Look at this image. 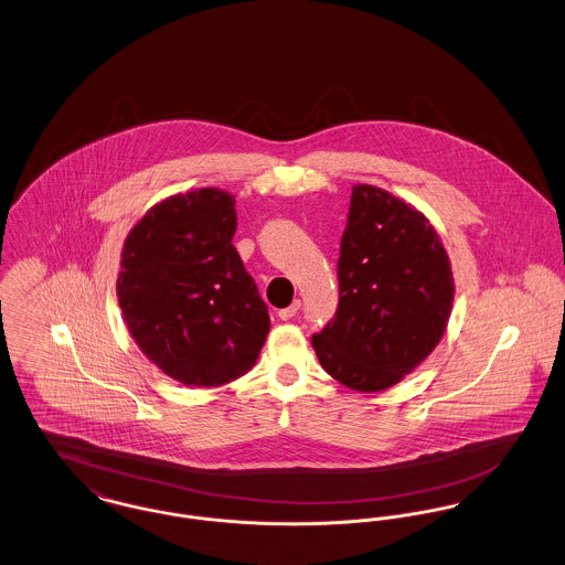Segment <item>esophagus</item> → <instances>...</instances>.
<instances>
[{
    "label": "esophagus",
    "instance_id": "obj_1",
    "mask_svg": "<svg viewBox=\"0 0 565 565\" xmlns=\"http://www.w3.org/2000/svg\"><path fill=\"white\" fill-rule=\"evenodd\" d=\"M298 309H300V300H295L290 307L279 309V311H277V318H279V320H284V322H286V320H292L296 313H298Z\"/></svg>",
    "mask_w": 565,
    "mask_h": 565
}]
</instances>
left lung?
<instances>
[{
    "label": "left lung",
    "instance_id": "1",
    "mask_svg": "<svg viewBox=\"0 0 565 565\" xmlns=\"http://www.w3.org/2000/svg\"><path fill=\"white\" fill-rule=\"evenodd\" d=\"M454 273L430 220L387 190H351L339 256V309L311 343L323 371L373 394L413 373L440 343Z\"/></svg>",
    "mask_w": 565,
    "mask_h": 565
}]
</instances>
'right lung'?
I'll use <instances>...</instances> for the list:
<instances>
[{
    "label": "right lung",
    "mask_w": 565,
    "mask_h": 565,
    "mask_svg": "<svg viewBox=\"0 0 565 565\" xmlns=\"http://www.w3.org/2000/svg\"><path fill=\"white\" fill-rule=\"evenodd\" d=\"M235 196H167L125 239L116 296L122 318L164 375L217 387L245 375L269 334V311L233 245Z\"/></svg>",
    "instance_id": "add662e5"
}]
</instances>
